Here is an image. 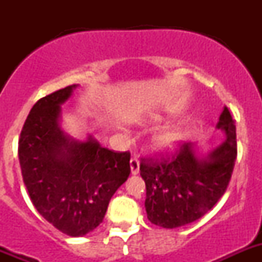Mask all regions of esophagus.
<instances>
[{
  "label": "esophagus",
  "instance_id": "obj_1",
  "mask_svg": "<svg viewBox=\"0 0 262 262\" xmlns=\"http://www.w3.org/2000/svg\"><path fill=\"white\" fill-rule=\"evenodd\" d=\"M130 171L132 175H137L139 172V160L137 157L130 158Z\"/></svg>",
  "mask_w": 262,
  "mask_h": 262
}]
</instances>
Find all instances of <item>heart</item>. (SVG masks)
Listing matches in <instances>:
<instances>
[{"mask_svg": "<svg viewBox=\"0 0 262 262\" xmlns=\"http://www.w3.org/2000/svg\"><path fill=\"white\" fill-rule=\"evenodd\" d=\"M182 139H184V130L181 126H170L156 134L153 142L158 149L168 150L178 146Z\"/></svg>", "mask_w": 262, "mask_h": 262, "instance_id": "1", "label": "heart"}]
</instances>
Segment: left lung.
I'll return each mask as SVG.
<instances>
[{"label": "left lung", "instance_id": "1", "mask_svg": "<svg viewBox=\"0 0 262 262\" xmlns=\"http://www.w3.org/2000/svg\"><path fill=\"white\" fill-rule=\"evenodd\" d=\"M218 128L227 139L205 158L195 156L194 144L180 142L171 155L142 158L141 176L146 182V212L150 223L178 228L196 219L216 204L231 181L237 157L236 125L228 107Z\"/></svg>", "mask_w": 262, "mask_h": 262}]
</instances>
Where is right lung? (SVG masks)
Here are the masks:
<instances>
[{"label": "right lung", "instance_id": "add662e5", "mask_svg": "<svg viewBox=\"0 0 262 262\" xmlns=\"http://www.w3.org/2000/svg\"><path fill=\"white\" fill-rule=\"evenodd\" d=\"M73 89L76 84L36 101L18 138V160L36 210L64 234L80 237L101 223L112 196L129 178L130 153L64 136L58 119Z\"/></svg>", "mask_w": 262, "mask_h": 262}]
</instances>
